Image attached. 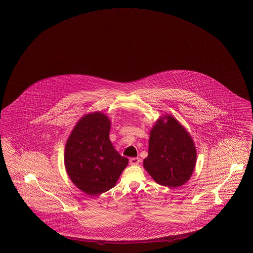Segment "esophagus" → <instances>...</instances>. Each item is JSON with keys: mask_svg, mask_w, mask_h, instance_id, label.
Here are the masks:
<instances>
[{"mask_svg": "<svg viewBox=\"0 0 253 253\" xmlns=\"http://www.w3.org/2000/svg\"><path fill=\"white\" fill-rule=\"evenodd\" d=\"M130 165H138L140 162V159L139 158H130Z\"/></svg>", "mask_w": 253, "mask_h": 253, "instance_id": "1", "label": "esophagus"}]
</instances>
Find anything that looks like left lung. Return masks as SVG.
Returning <instances> with one entry per match:
<instances>
[{
    "label": "left lung",
    "mask_w": 253,
    "mask_h": 253,
    "mask_svg": "<svg viewBox=\"0 0 253 253\" xmlns=\"http://www.w3.org/2000/svg\"><path fill=\"white\" fill-rule=\"evenodd\" d=\"M154 125L144 167L158 184L178 187L193 173L197 160L194 142L184 127L170 116Z\"/></svg>",
    "instance_id": "obj_1"
}]
</instances>
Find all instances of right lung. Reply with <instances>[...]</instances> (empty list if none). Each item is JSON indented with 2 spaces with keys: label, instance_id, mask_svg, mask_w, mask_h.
<instances>
[{
  "label": "right lung",
  "instance_id": "obj_1",
  "mask_svg": "<svg viewBox=\"0 0 253 253\" xmlns=\"http://www.w3.org/2000/svg\"><path fill=\"white\" fill-rule=\"evenodd\" d=\"M110 121L94 112L77 123L65 148V166L78 188L99 195L115 186L128 159L117 152L109 140Z\"/></svg>",
  "mask_w": 253,
  "mask_h": 253
}]
</instances>
